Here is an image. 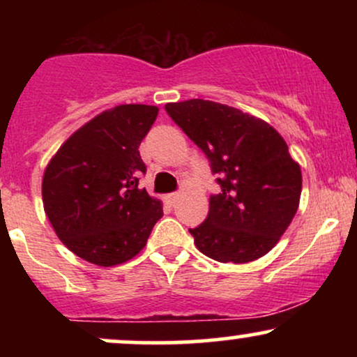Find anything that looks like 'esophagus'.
I'll return each mask as SVG.
<instances>
[{"instance_id": "esophagus-1", "label": "esophagus", "mask_w": 357, "mask_h": 357, "mask_svg": "<svg viewBox=\"0 0 357 357\" xmlns=\"http://www.w3.org/2000/svg\"><path fill=\"white\" fill-rule=\"evenodd\" d=\"M179 198H181V195H179V192H171V195H167L165 199L169 206H174V204L179 202Z\"/></svg>"}]
</instances>
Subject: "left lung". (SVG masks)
I'll list each match as a JSON object with an SVG mask.
<instances>
[{"label":"left lung","mask_w":357,"mask_h":357,"mask_svg":"<svg viewBox=\"0 0 357 357\" xmlns=\"http://www.w3.org/2000/svg\"><path fill=\"white\" fill-rule=\"evenodd\" d=\"M166 112L220 174L221 192L210 198L206 220L190 230L196 248L223 264L264 257L301 202V166L284 137L261 119L218 102H171Z\"/></svg>","instance_id":"left-lung-1"}]
</instances>
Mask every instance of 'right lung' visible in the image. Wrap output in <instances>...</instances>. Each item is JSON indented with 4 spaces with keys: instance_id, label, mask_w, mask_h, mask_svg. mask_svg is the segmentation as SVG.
Instances as JSON below:
<instances>
[{
    "instance_id": "obj_1",
    "label": "right lung",
    "mask_w": 357,
    "mask_h": 357,
    "mask_svg": "<svg viewBox=\"0 0 357 357\" xmlns=\"http://www.w3.org/2000/svg\"><path fill=\"white\" fill-rule=\"evenodd\" d=\"M155 105L124 104L77 129L43 173V208L61 243L99 267L130 260L146 247L162 203L139 188L141 141Z\"/></svg>"
}]
</instances>
